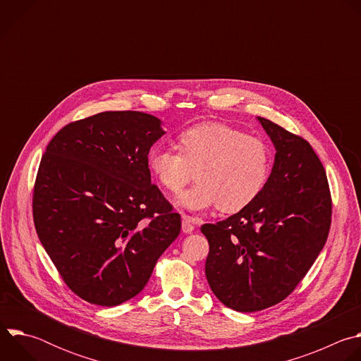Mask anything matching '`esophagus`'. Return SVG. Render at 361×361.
<instances>
[{
  "label": "esophagus",
  "instance_id": "1",
  "mask_svg": "<svg viewBox=\"0 0 361 361\" xmlns=\"http://www.w3.org/2000/svg\"><path fill=\"white\" fill-rule=\"evenodd\" d=\"M195 219L190 217V216H183V220H181V228H183V233L185 234H190L194 231V224H195Z\"/></svg>",
  "mask_w": 361,
  "mask_h": 361
}]
</instances>
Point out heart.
I'll return each mask as SVG.
<instances>
[{"label":"heart","instance_id":"1","mask_svg":"<svg viewBox=\"0 0 361 361\" xmlns=\"http://www.w3.org/2000/svg\"><path fill=\"white\" fill-rule=\"evenodd\" d=\"M173 148L152 147L148 169L169 192H180L197 171L198 184L181 194L176 204L198 213L221 205L228 213L240 212L263 191L270 169V148L259 137L207 123L183 131Z\"/></svg>","mask_w":361,"mask_h":361}]
</instances>
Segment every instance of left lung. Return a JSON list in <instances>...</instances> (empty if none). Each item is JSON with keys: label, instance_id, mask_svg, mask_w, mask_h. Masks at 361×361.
Masks as SVG:
<instances>
[{"label": "left lung", "instance_id": "8db88e82", "mask_svg": "<svg viewBox=\"0 0 361 361\" xmlns=\"http://www.w3.org/2000/svg\"><path fill=\"white\" fill-rule=\"evenodd\" d=\"M276 156L267 183L250 205L204 224L210 252L205 277L235 312L264 310L284 300L323 250L331 223L327 176L305 140L257 117Z\"/></svg>", "mask_w": 361, "mask_h": 361}]
</instances>
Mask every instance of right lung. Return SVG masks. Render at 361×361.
I'll list each match as a JSON object with an SVG mask.
<instances>
[{
	"instance_id": "add662e5",
	"label": "right lung",
	"mask_w": 361,
	"mask_h": 361,
	"mask_svg": "<svg viewBox=\"0 0 361 361\" xmlns=\"http://www.w3.org/2000/svg\"><path fill=\"white\" fill-rule=\"evenodd\" d=\"M140 111L71 123L49 141L32 197L38 238L67 286L113 307L137 295L178 237L180 214L151 184L147 154L166 131Z\"/></svg>"
}]
</instances>
